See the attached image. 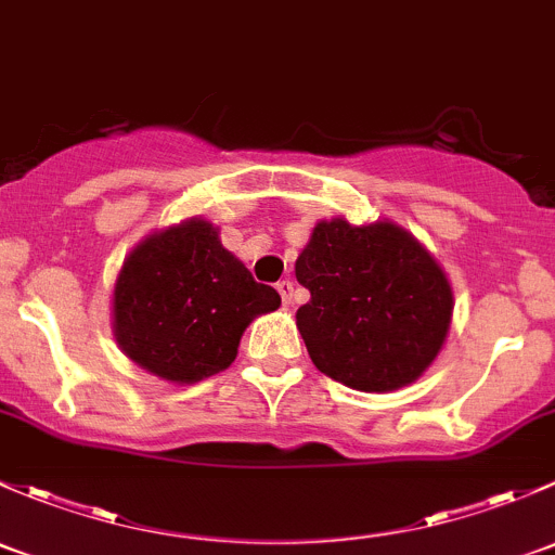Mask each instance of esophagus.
<instances>
[{
  "label": "esophagus",
  "mask_w": 555,
  "mask_h": 555,
  "mask_svg": "<svg viewBox=\"0 0 555 555\" xmlns=\"http://www.w3.org/2000/svg\"><path fill=\"white\" fill-rule=\"evenodd\" d=\"M278 294L280 299H283V305H291V301H294V283H291V280H280Z\"/></svg>",
  "instance_id": "1"
}]
</instances>
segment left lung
I'll return each mask as SVG.
<instances>
[{"label": "left lung", "instance_id": "obj_1", "mask_svg": "<svg viewBox=\"0 0 555 555\" xmlns=\"http://www.w3.org/2000/svg\"><path fill=\"white\" fill-rule=\"evenodd\" d=\"M296 310L318 371L363 392L420 379L447 341L454 296L438 261L392 221H320L296 259Z\"/></svg>", "mask_w": 555, "mask_h": 555}]
</instances>
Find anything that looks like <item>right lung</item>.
I'll use <instances>...</instances> for the list:
<instances>
[{
    "label": "right lung",
    "instance_id": "obj_1",
    "mask_svg": "<svg viewBox=\"0 0 555 555\" xmlns=\"http://www.w3.org/2000/svg\"><path fill=\"white\" fill-rule=\"evenodd\" d=\"M278 307L216 227L190 219L130 250L114 283V339L141 369L190 385L232 365L250 320Z\"/></svg>",
    "mask_w": 555,
    "mask_h": 555
}]
</instances>
